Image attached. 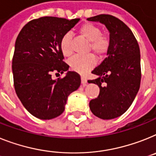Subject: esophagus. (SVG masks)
<instances>
[{"label": "esophagus", "mask_w": 156, "mask_h": 156, "mask_svg": "<svg viewBox=\"0 0 156 156\" xmlns=\"http://www.w3.org/2000/svg\"><path fill=\"white\" fill-rule=\"evenodd\" d=\"M81 79H82V84L83 85V86L86 85V83H87V79H86L85 77H82V78H81Z\"/></svg>", "instance_id": "34e87169"}]
</instances>
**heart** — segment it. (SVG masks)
Instances as JSON below:
<instances>
[{"instance_id": "b5f03b06", "label": "heart", "mask_w": 156, "mask_h": 156, "mask_svg": "<svg viewBox=\"0 0 156 156\" xmlns=\"http://www.w3.org/2000/svg\"><path fill=\"white\" fill-rule=\"evenodd\" d=\"M78 33L82 37L90 42L89 50L98 57H103L106 55L110 48V38L101 34V29L94 23H86L82 24ZM72 36L69 32L64 34L60 41V48L64 56H70L72 55L71 48ZM96 63V60L92 55L86 56L76 55L70 60V66L72 70L79 74H85L92 69Z\"/></svg>"}]
</instances>
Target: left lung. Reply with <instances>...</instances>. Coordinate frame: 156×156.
Segmentation results:
<instances>
[{"instance_id":"left-lung-1","label":"left lung","mask_w":156,"mask_h":156,"mask_svg":"<svg viewBox=\"0 0 156 156\" xmlns=\"http://www.w3.org/2000/svg\"><path fill=\"white\" fill-rule=\"evenodd\" d=\"M104 23L109 31L110 48L107 57L92 71L98 78L88 80L100 93L90 101L91 112L103 120L121 116L131 106L140 89V52L138 42L128 26L118 18L101 14L87 19Z\"/></svg>"}]
</instances>
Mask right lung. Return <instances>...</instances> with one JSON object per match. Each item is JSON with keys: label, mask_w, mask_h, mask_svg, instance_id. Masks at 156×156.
I'll return each mask as SVG.
<instances>
[{"label": "right lung", "mask_w": 156, "mask_h": 156, "mask_svg": "<svg viewBox=\"0 0 156 156\" xmlns=\"http://www.w3.org/2000/svg\"><path fill=\"white\" fill-rule=\"evenodd\" d=\"M79 20L38 18L26 23L16 38L12 66L14 87L24 108L37 118L50 120L62 114L68 96L80 86L81 77L74 71L62 78H51L52 72L63 74L69 69L60 41Z\"/></svg>", "instance_id": "obj_1"}]
</instances>
